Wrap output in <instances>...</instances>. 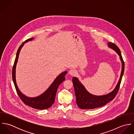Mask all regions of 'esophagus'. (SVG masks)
Wrapping results in <instances>:
<instances>
[{"mask_svg": "<svg viewBox=\"0 0 134 134\" xmlns=\"http://www.w3.org/2000/svg\"><path fill=\"white\" fill-rule=\"evenodd\" d=\"M69 73L71 75V76H75L76 74V71L74 69H71L69 71Z\"/></svg>", "mask_w": 134, "mask_h": 134, "instance_id": "1", "label": "esophagus"}]
</instances>
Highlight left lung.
I'll list each match as a JSON object with an SVG mask.
<instances>
[{"label": "left lung", "instance_id": "left-lung-1", "mask_svg": "<svg viewBox=\"0 0 134 134\" xmlns=\"http://www.w3.org/2000/svg\"><path fill=\"white\" fill-rule=\"evenodd\" d=\"M108 45L109 47L115 51V52L118 53L122 63V71L119 81L115 89L111 93L105 96H96L89 93L86 90L83 86L79 82L76 77H73L72 81L75 90L77 105L80 108L82 109H91L102 107L112 100L118 92L122 78L124 74V62L119 47L115 44L111 42L108 43Z\"/></svg>", "mask_w": 134, "mask_h": 134}]
</instances>
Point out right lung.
<instances>
[{
    "mask_svg": "<svg viewBox=\"0 0 134 134\" xmlns=\"http://www.w3.org/2000/svg\"><path fill=\"white\" fill-rule=\"evenodd\" d=\"M33 39H34L33 38L27 39L24 42H23L22 44L20 45V46H19L16 53V58L13 66V68H12V79H13L17 93L18 96H19L20 99L23 101V102L26 105H28L33 108L43 110V109H46L49 108L54 103L58 88L59 86L65 80V76L67 73V72L65 71L62 73L61 74H60L56 78V79L51 85V86L49 87V88L44 93H43L41 96H38L36 97L30 98L23 94L19 91L18 87V86L16 85V79H15V68H16L18 60L19 58V52L21 47L26 42L29 41H31Z\"/></svg>",
    "mask_w": 134,
    "mask_h": 134,
    "instance_id": "right-lung-1",
    "label": "right lung"
}]
</instances>
